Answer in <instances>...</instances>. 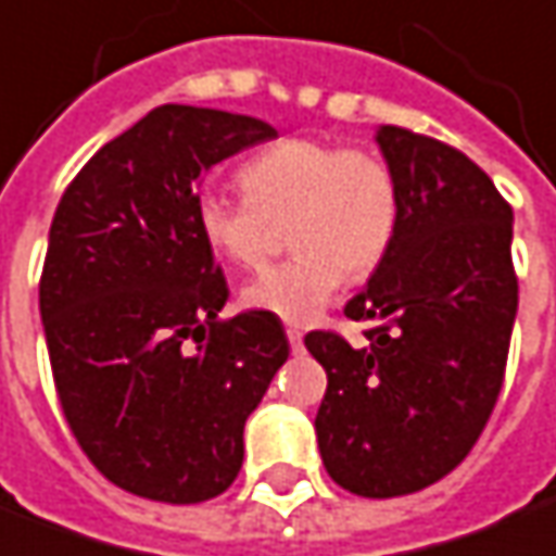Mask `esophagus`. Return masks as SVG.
Wrapping results in <instances>:
<instances>
[{
	"mask_svg": "<svg viewBox=\"0 0 556 556\" xmlns=\"http://www.w3.org/2000/svg\"><path fill=\"white\" fill-rule=\"evenodd\" d=\"M287 341H290L293 353H299V350H302V332H299L296 326H290V329H287Z\"/></svg>",
	"mask_w": 556,
	"mask_h": 556,
	"instance_id": "34e87169",
	"label": "esophagus"
}]
</instances>
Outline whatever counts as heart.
Wrapping results in <instances>:
<instances>
[{
    "mask_svg": "<svg viewBox=\"0 0 556 556\" xmlns=\"http://www.w3.org/2000/svg\"><path fill=\"white\" fill-rule=\"evenodd\" d=\"M245 197L200 191L194 224L218 257L254 269L269 257L278 227L296 257L257 275L245 305L285 323L320 317L348 278L371 275L395 242V173L368 149H344L317 137L266 146L239 170Z\"/></svg>",
    "mask_w": 556,
    "mask_h": 556,
    "instance_id": "heart-1",
    "label": "heart"
}]
</instances>
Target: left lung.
I'll return each mask as SVG.
<instances>
[{"label": "left lung", "mask_w": 556, "mask_h": 556, "mask_svg": "<svg viewBox=\"0 0 556 556\" xmlns=\"http://www.w3.org/2000/svg\"><path fill=\"white\" fill-rule=\"evenodd\" d=\"M395 173V242L344 305L365 344L314 329L329 377L314 419L326 473L359 497H401L452 473L485 428L518 311L511 206L455 146L410 128L377 131Z\"/></svg>", "instance_id": "obj_1"}]
</instances>
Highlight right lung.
Instances as JSON below:
<instances>
[{"mask_svg":"<svg viewBox=\"0 0 556 556\" xmlns=\"http://www.w3.org/2000/svg\"><path fill=\"white\" fill-rule=\"evenodd\" d=\"M271 137L251 116L164 104L59 200L38 285L53 383L86 458L128 494H224L245 419L290 356L278 317H218L227 278L194 224L200 173Z\"/></svg>","mask_w":556,"mask_h":556,"instance_id":"obj_1","label":"right lung"}]
</instances>
